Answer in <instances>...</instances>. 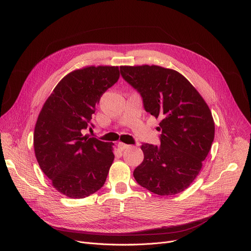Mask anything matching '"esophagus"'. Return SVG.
<instances>
[{
    "label": "esophagus",
    "mask_w": 251,
    "mask_h": 251,
    "mask_svg": "<svg viewBox=\"0 0 251 251\" xmlns=\"http://www.w3.org/2000/svg\"><path fill=\"white\" fill-rule=\"evenodd\" d=\"M127 148H128L127 144H125V143H123V142H119V143H118V149L120 150V151H123V150H125V149H127Z\"/></svg>",
    "instance_id": "34e87169"
}]
</instances>
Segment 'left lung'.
<instances>
[{
	"label": "left lung",
	"instance_id": "1",
	"mask_svg": "<svg viewBox=\"0 0 251 251\" xmlns=\"http://www.w3.org/2000/svg\"><path fill=\"white\" fill-rule=\"evenodd\" d=\"M124 80L140 95L143 108L162 119L161 146L143 143V162L133 176L159 195L185 190L200 174L212 147L215 123L208 105L179 72L155 65L121 66Z\"/></svg>",
	"mask_w": 251,
	"mask_h": 251
}]
</instances>
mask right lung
<instances>
[{"instance_id": "obj_1", "label": "right lung", "mask_w": 251, "mask_h": 251, "mask_svg": "<svg viewBox=\"0 0 251 251\" xmlns=\"http://www.w3.org/2000/svg\"><path fill=\"white\" fill-rule=\"evenodd\" d=\"M119 67L90 66L66 75L38 115L33 146L37 163L62 194L84 199L100 190L114 161L113 143L83 133L103 92L119 79Z\"/></svg>"}]
</instances>
